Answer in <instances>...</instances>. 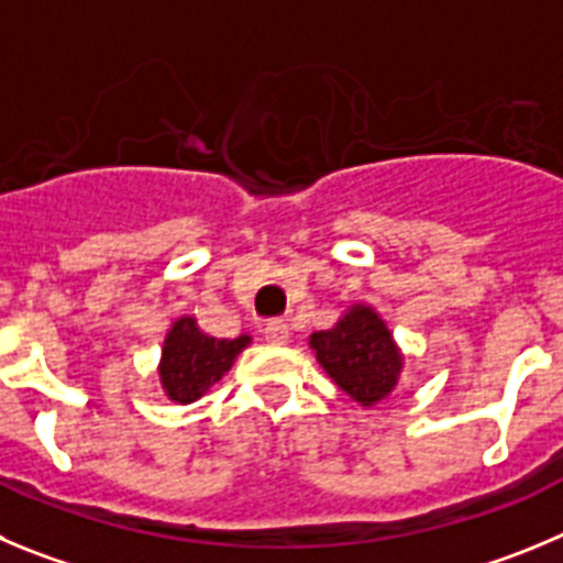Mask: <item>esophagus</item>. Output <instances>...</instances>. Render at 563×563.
I'll use <instances>...</instances> for the list:
<instances>
[{"mask_svg": "<svg viewBox=\"0 0 563 563\" xmlns=\"http://www.w3.org/2000/svg\"><path fill=\"white\" fill-rule=\"evenodd\" d=\"M264 335L269 344H286L291 339V328H288L286 319H272V322H266Z\"/></svg>", "mask_w": 563, "mask_h": 563, "instance_id": "34e87169", "label": "esophagus"}]
</instances>
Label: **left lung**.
I'll return each instance as SVG.
<instances>
[{
    "label": "left lung",
    "mask_w": 563,
    "mask_h": 563,
    "mask_svg": "<svg viewBox=\"0 0 563 563\" xmlns=\"http://www.w3.org/2000/svg\"><path fill=\"white\" fill-rule=\"evenodd\" d=\"M308 344L335 386L366 408L386 400L400 380V346L369 306H353L333 328L313 333Z\"/></svg>",
    "instance_id": "obj_1"
}]
</instances>
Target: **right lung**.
I'll use <instances>...</instances> for the list:
<instances>
[{"mask_svg":"<svg viewBox=\"0 0 563 563\" xmlns=\"http://www.w3.org/2000/svg\"><path fill=\"white\" fill-rule=\"evenodd\" d=\"M250 341V335L217 339L202 333L194 317L177 319L163 339L161 366H157L166 397L183 406L199 400L213 383L222 380L224 372H230L233 361Z\"/></svg>","mask_w":563,"mask_h":563,"instance_id":"1","label":"right lung"}]
</instances>
